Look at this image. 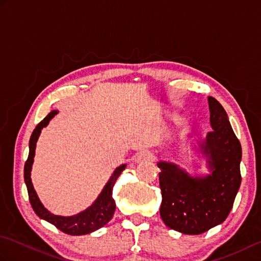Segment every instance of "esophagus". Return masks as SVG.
<instances>
[{
    "instance_id": "1",
    "label": "esophagus",
    "mask_w": 261,
    "mask_h": 261,
    "mask_svg": "<svg viewBox=\"0 0 261 261\" xmlns=\"http://www.w3.org/2000/svg\"><path fill=\"white\" fill-rule=\"evenodd\" d=\"M152 159V154L149 151H141L136 156V162L137 163H143V162H149V160Z\"/></svg>"
}]
</instances>
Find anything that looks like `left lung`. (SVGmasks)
I'll use <instances>...</instances> for the list:
<instances>
[{
  "mask_svg": "<svg viewBox=\"0 0 261 261\" xmlns=\"http://www.w3.org/2000/svg\"><path fill=\"white\" fill-rule=\"evenodd\" d=\"M212 131L201 143L211 175L193 178L178 166L158 163L163 201L160 216L168 228L201 234L228 218L241 184L242 150L222 105L208 96Z\"/></svg>",
  "mask_w": 261,
  "mask_h": 261,
  "instance_id": "8db88e82",
  "label": "left lung"
}]
</instances>
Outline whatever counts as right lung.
<instances>
[{
	"label": "right lung",
	"mask_w": 261,
	"mask_h": 261,
	"mask_svg": "<svg viewBox=\"0 0 261 261\" xmlns=\"http://www.w3.org/2000/svg\"><path fill=\"white\" fill-rule=\"evenodd\" d=\"M57 113V111H53V112L49 113L46 118L36 126V129L33 130L30 137L29 156H28V159L24 164V181L27 185L28 194H29V201L33 211H35L39 218L48 221L49 223L54 224L57 229L63 231L64 233H67L70 236L87 234L99 228H102V226H104L111 219H112L115 211V202L112 197L113 186L116 179H118V177L121 175L122 171L124 170L125 165H121L120 167L114 170V173L111 176L108 184L105 185L102 193L99 194V196L97 197L96 201L94 202L92 206L86 208L85 211H83L80 214L74 216H67V218H66V216L51 214L47 208L43 207L40 199H39L35 188H33L32 185L30 171L33 163V157H35L36 143L39 135H40L41 132V129L43 126H46L49 123V121H50Z\"/></svg>",
	"instance_id": "obj_1"
}]
</instances>
